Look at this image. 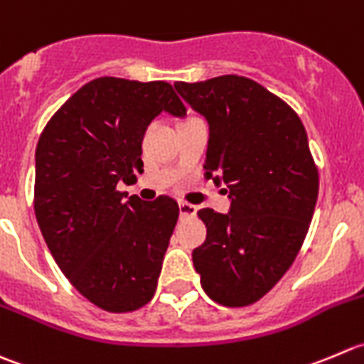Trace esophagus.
Masks as SVG:
<instances>
[{
	"label": "esophagus",
	"instance_id": "obj_1",
	"mask_svg": "<svg viewBox=\"0 0 364 364\" xmlns=\"http://www.w3.org/2000/svg\"><path fill=\"white\" fill-rule=\"evenodd\" d=\"M178 212H181V218H193V215H196V207L186 203V201H181L178 203Z\"/></svg>",
	"mask_w": 364,
	"mask_h": 364
}]
</instances>
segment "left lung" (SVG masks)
I'll return each mask as SVG.
<instances>
[{
	"instance_id": "8db88e82",
	"label": "left lung",
	"mask_w": 364,
	"mask_h": 364,
	"mask_svg": "<svg viewBox=\"0 0 364 364\" xmlns=\"http://www.w3.org/2000/svg\"><path fill=\"white\" fill-rule=\"evenodd\" d=\"M208 124L205 178L226 186L228 214L198 212L207 239L193 251L205 294L223 306L265 296L296 260L318 196V171L303 122L242 75L175 82Z\"/></svg>"
}]
</instances>
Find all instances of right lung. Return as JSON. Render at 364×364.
I'll return each instance as SVG.
<instances>
[{"label": "right lung", "instance_id": "obj_1", "mask_svg": "<svg viewBox=\"0 0 364 364\" xmlns=\"http://www.w3.org/2000/svg\"><path fill=\"white\" fill-rule=\"evenodd\" d=\"M163 111L186 114L168 82L93 79L56 111L35 152L46 244L75 290L111 313L152 299L177 225L173 198L143 201L117 189L143 171V136Z\"/></svg>", "mask_w": 364, "mask_h": 364}]
</instances>
